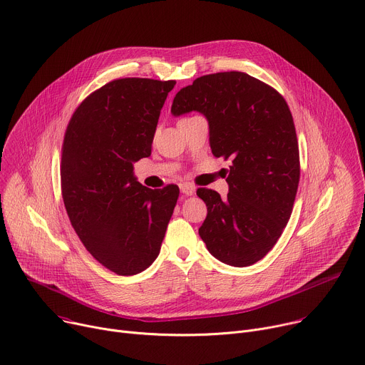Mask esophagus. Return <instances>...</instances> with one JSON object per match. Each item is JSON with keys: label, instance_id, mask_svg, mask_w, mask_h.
<instances>
[{"label": "esophagus", "instance_id": "1", "mask_svg": "<svg viewBox=\"0 0 365 365\" xmlns=\"http://www.w3.org/2000/svg\"><path fill=\"white\" fill-rule=\"evenodd\" d=\"M180 192L185 195V196H192L195 193V187L190 185V183H182L180 185Z\"/></svg>", "mask_w": 365, "mask_h": 365}]
</instances>
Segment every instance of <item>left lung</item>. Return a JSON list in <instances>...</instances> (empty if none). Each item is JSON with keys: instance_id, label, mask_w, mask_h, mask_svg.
<instances>
[{"instance_id": "1", "label": "left lung", "mask_w": 365, "mask_h": 365, "mask_svg": "<svg viewBox=\"0 0 365 365\" xmlns=\"http://www.w3.org/2000/svg\"><path fill=\"white\" fill-rule=\"evenodd\" d=\"M200 112L215 157L231 160L228 193L197 189L208 215L200 236L230 267H250L278 242L295 201L300 155L284 97L249 74L230 71L196 78L178 91L172 115Z\"/></svg>"}]
</instances>
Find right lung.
I'll use <instances>...</instances> for the list:
<instances>
[{
  "mask_svg": "<svg viewBox=\"0 0 365 365\" xmlns=\"http://www.w3.org/2000/svg\"><path fill=\"white\" fill-rule=\"evenodd\" d=\"M176 81L120 78L91 93L63 140L65 210L91 256L118 275H135L157 259L179 187L148 189L134 163L151 154L161 108Z\"/></svg>",
  "mask_w": 365,
  "mask_h": 365,
  "instance_id": "obj_1",
  "label": "right lung"
}]
</instances>
